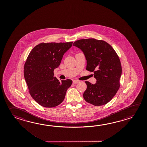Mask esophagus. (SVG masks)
Wrapping results in <instances>:
<instances>
[{
	"instance_id": "1",
	"label": "esophagus",
	"mask_w": 147,
	"mask_h": 147,
	"mask_svg": "<svg viewBox=\"0 0 147 147\" xmlns=\"http://www.w3.org/2000/svg\"><path fill=\"white\" fill-rule=\"evenodd\" d=\"M79 82V80H74V81H73V84H78Z\"/></svg>"
}]
</instances>
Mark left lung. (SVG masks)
<instances>
[{"instance_id": "8db88e82", "label": "left lung", "mask_w": 147, "mask_h": 147, "mask_svg": "<svg viewBox=\"0 0 147 147\" xmlns=\"http://www.w3.org/2000/svg\"><path fill=\"white\" fill-rule=\"evenodd\" d=\"M73 45L80 48L87 60L86 70L94 72L97 82L87 86L83 94L86 101L96 106L108 103L120 88L122 68L119 56L111 45L102 40L88 38L76 41Z\"/></svg>"}]
</instances>
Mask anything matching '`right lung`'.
I'll return each mask as SVG.
<instances>
[{
	"mask_svg": "<svg viewBox=\"0 0 147 147\" xmlns=\"http://www.w3.org/2000/svg\"><path fill=\"white\" fill-rule=\"evenodd\" d=\"M72 42H42L31 50L25 62L24 74L32 98L41 106L53 108L63 102L72 84L70 79L59 81L53 70Z\"/></svg>",
	"mask_w": 147,
	"mask_h": 147,
	"instance_id": "add662e5",
	"label": "right lung"
}]
</instances>
